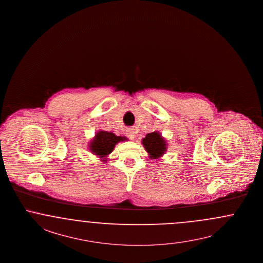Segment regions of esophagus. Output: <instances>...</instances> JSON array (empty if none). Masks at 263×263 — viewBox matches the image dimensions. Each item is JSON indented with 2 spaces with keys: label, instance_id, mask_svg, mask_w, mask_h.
Listing matches in <instances>:
<instances>
[{
  "label": "esophagus",
  "instance_id": "esophagus-1",
  "mask_svg": "<svg viewBox=\"0 0 263 263\" xmlns=\"http://www.w3.org/2000/svg\"><path fill=\"white\" fill-rule=\"evenodd\" d=\"M127 135L130 139H135V137H136V133L134 129H127Z\"/></svg>",
  "mask_w": 263,
  "mask_h": 263
}]
</instances>
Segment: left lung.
<instances>
[{
	"instance_id": "8db88e82",
	"label": "left lung",
	"mask_w": 263,
	"mask_h": 263,
	"mask_svg": "<svg viewBox=\"0 0 263 263\" xmlns=\"http://www.w3.org/2000/svg\"><path fill=\"white\" fill-rule=\"evenodd\" d=\"M142 143L144 145L146 151L151 155L150 158L154 159L161 157L162 154H164L166 149V144L163 138L161 137V135H159V133L156 132L148 134L145 136V138L142 140Z\"/></svg>"
}]
</instances>
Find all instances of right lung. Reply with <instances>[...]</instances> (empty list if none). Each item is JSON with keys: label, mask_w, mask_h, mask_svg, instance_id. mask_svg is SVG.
I'll return each instance as SVG.
<instances>
[{"label": "right lung", "mask_w": 263, "mask_h": 263, "mask_svg": "<svg viewBox=\"0 0 263 263\" xmlns=\"http://www.w3.org/2000/svg\"><path fill=\"white\" fill-rule=\"evenodd\" d=\"M123 140H126V138L122 136H116L112 133L102 130L99 132L93 138V141L90 144V149L93 154L100 157H106L113 151L115 145L117 144L119 141Z\"/></svg>", "instance_id": "add662e5"}]
</instances>
